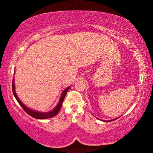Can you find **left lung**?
Listing matches in <instances>:
<instances>
[{
	"label": "left lung",
	"instance_id": "left-lung-1",
	"mask_svg": "<svg viewBox=\"0 0 153 153\" xmlns=\"http://www.w3.org/2000/svg\"><path fill=\"white\" fill-rule=\"evenodd\" d=\"M118 118H119V117H118ZM118 118H114V119H113V120H101L102 121H104V122H110V121H113V120H116V119H118ZM97 119H99V118H97Z\"/></svg>",
	"mask_w": 153,
	"mask_h": 153
}]
</instances>
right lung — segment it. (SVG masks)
<instances>
[{
	"mask_svg": "<svg viewBox=\"0 0 153 153\" xmlns=\"http://www.w3.org/2000/svg\"><path fill=\"white\" fill-rule=\"evenodd\" d=\"M70 88V86H69L62 92L60 100L59 101H58V103L57 104V105L53 108V109L49 111L48 112H41V111H37L33 110L32 108H30L29 107H28V106L25 105V104L21 101L16 93L15 85H14V78H13V80H12V92H13V95L14 96V97L16 98V101L19 102V104H20V106H22L23 109H24L27 114L36 119H47V118H52V117L56 116V115L58 114V113L59 112L60 108H61L62 102H63V100L65 99V97L66 93H68V90Z\"/></svg>",
	"mask_w": 153,
	"mask_h": 153,
	"instance_id": "right-lung-1",
	"label": "right lung"
}]
</instances>
